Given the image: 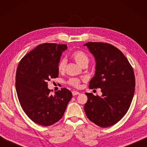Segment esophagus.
Wrapping results in <instances>:
<instances>
[{"mask_svg":"<svg viewBox=\"0 0 147 147\" xmlns=\"http://www.w3.org/2000/svg\"><path fill=\"white\" fill-rule=\"evenodd\" d=\"M72 93H73V96H75V95H79L80 92H77V91H73V92H72Z\"/></svg>","mask_w":147,"mask_h":147,"instance_id":"34e87169","label":"esophagus"}]
</instances>
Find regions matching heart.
Instances as JSON below:
<instances>
[{
  "instance_id": "1",
  "label": "heart",
  "mask_w": 147,
  "mask_h": 147,
  "mask_svg": "<svg viewBox=\"0 0 147 147\" xmlns=\"http://www.w3.org/2000/svg\"><path fill=\"white\" fill-rule=\"evenodd\" d=\"M71 56L74 59V60L81 66H83L85 65H87V64H88V55L86 52L82 51V50H76V51H74L71 54ZM65 66H66V60L65 58H62L59 61L58 63L57 68L59 72H60V73L64 72L65 71ZM67 83L69 85L78 88L80 85L81 80L77 78H71L67 80Z\"/></svg>"
}]
</instances>
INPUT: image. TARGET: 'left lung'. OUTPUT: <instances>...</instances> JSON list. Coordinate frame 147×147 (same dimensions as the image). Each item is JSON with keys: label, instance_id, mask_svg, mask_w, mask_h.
<instances>
[{"label": "left lung", "instance_id": "obj_1", "mask_svg": "<svg viewBox=\"0 0 147 147\" xmlns=\"http://www.w3.org/2000/svg\"><path fill=\"white\" fill-rule=\"evenodd\" d=\"M96 60L95 76L89 88H101L102 95L86 93L84 106L87 117L106 127L116 124L128 111L135 93L133 69L120 50L110 43L88 42L85 45Z\"/></svg>", "mask_w": 147, "mask_h": 147}]
</instances>
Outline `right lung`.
<instances>
[{"instance_id": "obj_1", "label": "right lung", "mask_w": 147, "mask_h": 147, "mask_svg": "<svg viewBox=\"0 0 147 147\" xmlns=\"http://www.w3.org/2000/svg\"><path fill=\"white\" fill-rule=\"evenodd\" d=\"M66 49L65 44L42 43L24 55L17 67L16 89L21 107L31 120L43 126L60 120L73 96L65 88L51 95L47 85L59 76L58 63Z\"/></svg>"}]
</instances>
